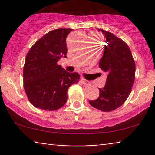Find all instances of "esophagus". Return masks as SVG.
Returning a JSON list of instances; mask_svg holds the SVG:
<instances>
[{
  "mask_svg": "<svg viewBox=\"0 0 155 155\" xmlns=\"http://www.w3.org/2000/svg\"><path fill=\"white\" fill-rule=\"evenodd\" d=\"M81 83H82L83 84H84V85H89L90 84V81H87V79H83V78L81 79Z\"/></svg>",
  "mask_w": 155,
  "mask_h": 155,
  "instance_id": "34e87169",
  "label": "esophagus"
}]
</instances>
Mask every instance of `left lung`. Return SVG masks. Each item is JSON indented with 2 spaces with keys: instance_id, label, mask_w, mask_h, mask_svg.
<instances>
[{
  "instance_id": "obj_1",
  "label": "left lung",
  "mask_w": 155,
  "mask_h": 155,
  "mask_svg": "<svg viewBox=\"0 0 155 155\" xmlns=\"http://www.w3.org/2000/svg\"><path fill=\"white\" fill-rule=\"evenodd\" d=\"M105 35L107 45L99 67L108 74L106 84L99 88L96 100L89 101L92 107L109 112L120 107L130 94L135 81L136 64L127 44L113 33L98 29Z\"/></svg>"
}]
</instances>
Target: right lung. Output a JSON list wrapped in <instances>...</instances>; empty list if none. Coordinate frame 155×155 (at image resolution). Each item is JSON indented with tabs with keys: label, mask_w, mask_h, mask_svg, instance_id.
<instances>
[{
	"label": "right lung",
	"mask_w": 155,
	"mask_h": 155,
	"mask_svg": "<svg viewBox=\"0 0 155 155\" xmlns=\"http://www.w3.org/2000/svg\"><path fill=\"white\" fill-rule=\"evenodd\" d=\"M70 28L49 31L31 48L23 68V83L28 98L33 106L44 111H54L66 103L68 90L79 82V74L68 73L58 65L66 58L67 35Z\"/></svg>",
	"instance_id": "obj_1"
}]
</instances>
